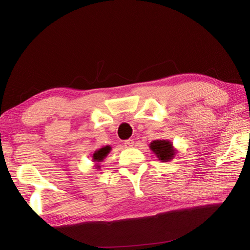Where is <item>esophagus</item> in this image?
I'll use <instances>...</instances> for the list:
<instances>
[{"label":"esophagus","mask_w":250,"mask_h":250,"mask_svg":"<svg viewBox=\"0 0 250 250\" xmlns=\"http://www.w3.org/2000/svg\"><path fill=\"white\" fill-rule=\"evenodd\" d=\"M133 143H134V141L132 140V139H128V140L125 141V146L126 147H130V146H133Z\"/></svg>","instance_id":"34e87169"}]
</instances>
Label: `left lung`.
I'll list each match as a JSON object with an SVG mask.
<instances>
[{
    "label": "left lung",
    "instance_id": "left-lung-1",
    "mask_svg": "<svg viewBox=\"0 0 250 250\" xmlns=\"http://www.w3.org/2000/svg\"><path fill=\"white\" fill-rule=\"evenodd\" d=\"M150 149L158 156L162 162L171 161L176 153V150L173 147V145L167 140H155L150 143Z\"/></svg>",
    "mask_w": 250,
    "mask_h": 250
}]
</instances>
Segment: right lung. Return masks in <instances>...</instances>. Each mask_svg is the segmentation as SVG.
<instances>
[{"label":"right lung","instance_id":"1","mask_svg":"<svg viewBox=\"0 0 250 250\" xmlns=\"http://www.w3.org/2000/svg\"><path fill=\"white\" fill-rule=\"evenodd\" d=\"M110 150H111V146H105L104 147H101V149L95 151L94 155H92V161H94V162H97V167H100L98 166V163L101 162V161H103L105 158V156L108 155Z\"/></svg>","mask_w":250,"mask_h":250}]
</instances>
